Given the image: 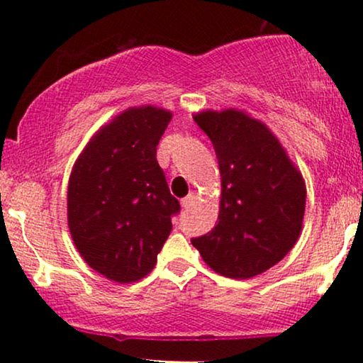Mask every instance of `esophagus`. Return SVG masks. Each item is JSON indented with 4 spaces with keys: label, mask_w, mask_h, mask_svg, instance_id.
<instances>
[{
    "label": "esophagus",
    "mask_w": 363,
    "mask_h": 363,
    "mask_svg": "<svg viewBox=\"0 0 363 363\" xmlns=\"http://www.w3.org/2000/svg\"><path fill=\"white\" fill-rule=\"evenodd\" d=\"M196 199H198V194H196L194 191H191V193L187 194L184 199H182L181 205H182V208H191L196 203Z\"/></svg>",
    "instance_id": "1"
}]
</instances>
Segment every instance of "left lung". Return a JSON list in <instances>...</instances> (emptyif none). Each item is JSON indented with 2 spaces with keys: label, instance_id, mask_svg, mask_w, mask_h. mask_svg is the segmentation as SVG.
<instances>
[{
  "label": "left lung",
  "instance_id": "obj_1",
  "mask_svg": "<svg viewBox=\"0 0 363 363\" xmlns=\"http://www.w3.org/2000/svg\"><path fill=\"white\" fill-rule=\"evenodd\" d=\"M222 177L218 223L191 240L222 277L247 280L291 251L302 232L306 181L272 129L239 109L193 116Z\"/></svg>",
  "mask_w": 363,
  "mask_h": 363
}]
</instances>
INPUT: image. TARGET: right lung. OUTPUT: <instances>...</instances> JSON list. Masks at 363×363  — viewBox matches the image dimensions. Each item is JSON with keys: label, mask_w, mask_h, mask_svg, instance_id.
<instances>
[{"label": "right lung", "mask_w": 363, "mask_h": 363, "mask_svg": "<svg viewBox=\"0 0 363 363\" xmlns=\"http://www.w3.org/2000/svg\"><path fill=\"white\" fill-rule=\"evenodd\" d=\"M172 112L129 107L91 136L68 182V227L86 264L133 283L155 268L181 205L157 162Z\"/></svg>", "instance_id": "add662e5"}]
</instances>
